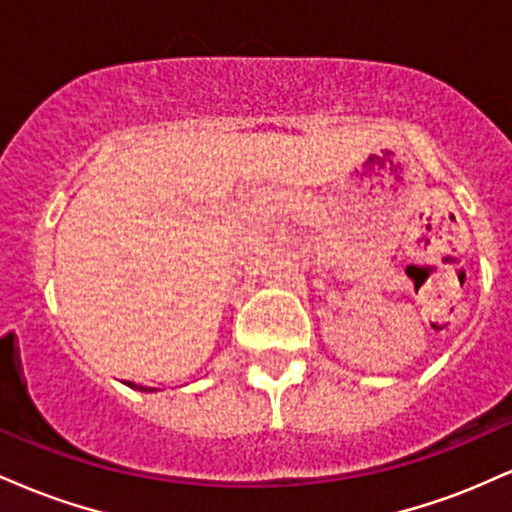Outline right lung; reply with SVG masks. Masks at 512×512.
<instances>
[{"label":"right lung","instance_id":"right-lung-1","mask_svg":"<svg viewBox=\"0 0 512 512\" xmlns=\"http://www.w3.org/2000/svg\"><path fill=\"white\" fill-rule=\"evenodd\" d=\"M127 387H132V390H142V392H154V387H146V385H134V383H129V380H127V383H125Z\"/></svg>","mask_w":512,"mask_h":512}]
</instances>
